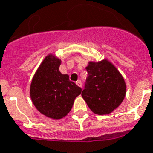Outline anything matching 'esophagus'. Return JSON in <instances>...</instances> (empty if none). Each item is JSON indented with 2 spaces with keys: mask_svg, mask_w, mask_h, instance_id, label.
<instances>
[{
  "mask_svg": "<svg viewBox=\"0 0 153 153\" xmlns=\"http://www.w3.org/2000/svg\"><path fill=\"white\" fill-rule=\"evenodd\" d=\"M76 84L77 85H79V87H82V83L81 82V81H77Z\"/></svg>",
  "mask_w": 153,
  "mask_h": 153,
  "instance_id": "esophagus-1",
  "label": "esophagus"
}]
</instances>
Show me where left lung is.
<instances>
[{"mask_svg": "<svg viewBox=\"0 0 153 153\" xmlns=\"http://www.w3.org/2000/svg\"><path fill=\"white\" fill-rule=\"evenodd\" d=\"M88 77L82 96L98 115L109 114L120 105L126 95V83L119 71L108 60L89 62Z\"/></svg>", "mask_w": 153, "mask_h": 153, "instance_id": "left-lung-1", "label": "left lung"}]
</instances>
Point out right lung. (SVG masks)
I'll return each mask as SVG.
<instances>
[{"label":"right lung","mask_w":153,"mask_h":153,"mask_svg":"<svg viewBox=\"0 0 153 153\" xmlns=\"http://www.w3.org/2000/svg\"><path fill=\"white\" fill-rule=\"evenodd\" d=\"M60 60L52 56L44 59L32 80L30 97L36 108L47 117L59 120L70 112L81 87L59 72Z\"/></svg>","instance_id":"right-lung-1"}]
</instances>
